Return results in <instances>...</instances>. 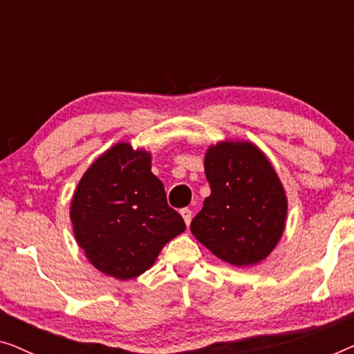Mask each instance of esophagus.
Here are the masks:
<instances>
[{
    "label": "esophagus",
    "instance_id": "1",
    "mask_svg": "<svg viewBox=\"0 0 354 354\" xmlns=\"http://www.w3.org/2000/svg\"><path fill=\"white\" fill-rule=\"evenodd\" d=\"M180 214L183 217V221H185L187 227L190 225V222H192V209H188V207H183V209L180 211Z\"/></svg>",
    "mask_w": 354,
    "mask_h": 354
}]
</instances>
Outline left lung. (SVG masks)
<instances>
[{
	"mask_svg": "<svg viewBox=\"0 0 354 354\" xmlns=\"http://www.w3.org/2000/svg\"><path fill=\"white\" fill-rule=\"evenodd\" d=\"M211 195L190 230L212 254L232 266H253L279 243L287 196L272 164L250 142H221L205 156Z\"/></svg>",
	"mask_w": 354,
	"mask_h": 354,
	"instance_id": "8db88e82",
	"label": "left lung"
}]
</instances>
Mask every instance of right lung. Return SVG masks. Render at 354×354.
<instances>
[{
  "instance_id": "right-lung-1",
  "label": "right lung",
  "mask_w": 354,
  "mask_h": 354,
  "mask_svg": "<svg viewBox=\"0 0 354 354\" xmlns=\"http://www.w3.org/2000/svg\"><path fill=\"white\" fill-rule=\"evenodd\" d=\"M71 221L90 263L119 280L148 270L162 246L185 230L151 172V154L129 143L114 145L84 174L72 198Z\"/></svg>"
}]
</instances>
